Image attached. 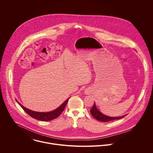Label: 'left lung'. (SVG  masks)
Masks as SVG:
<instances>
[{
    "instance_id": "1",
    "label": "left lung",
    "mask_w": 153,
    "mask_h": 153,
    "mask_svg": "<svg viewBox=\"0 0 153 153\" xmlns=\"http://www.w3.org/2000/svg\"><path fill=\"white\" fill-rule=\"evenodd\" d=\"M90 113L91 114V115L97 120L101 121V122H109V121H111V120H117V119H120L123 118V117L126 116V115H124L120 117H109L107 116H105L104 114H103L102 113H101L98 110L97 108H96V103L94 102L92 108L90 110Z\"/></svg>"
}]
</instances>
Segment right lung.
Masks as SVG:
<instances>
[{
    "label": "right lung",
    "instance_id": "add662e5",
    "mask_svg": "<svg viewBox=\"0 0 153 153\" xmlns=\"http://www.w3.org/2000/svg\"><path fill=\"white\" fill-rule=\"evenodd\" d=\"M69 99L70 98H68L66 101L64 102L59 108L56 109L55 110H54L53 111L48 112V113H41V112L33 111L29 110V109H28V108H26L23 105H22L20 103H19V102L18 103L20 105V106L22 107V108L23 110L25 111V112L27 113L29 116H30L33 118L39 120H42V121H50V120H52L57 118L62 114V113L64 110L65 106H66V105L68 103Z\"/></svg>",
    "mask_w": 153,
    "mask_h": 153
}]
</instances>
